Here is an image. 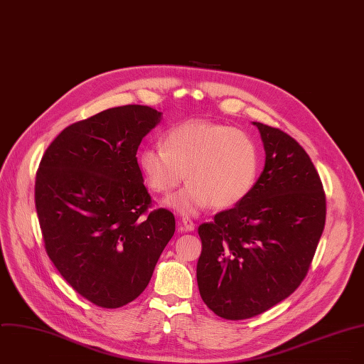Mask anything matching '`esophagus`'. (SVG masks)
Returning <instances> with one entry per match:
<instances>
[{
    "label": "esophagus",
    "instance_id": "obj_1",
    "mask_svg": "<svg viewBox=\"0 0 364 364\" xmlns=\"http://www.w3.org/2000/svg\"><path fill=\"white\" fill-rule=\"evenodd\" d=\"M180 224L184 227L186 231H193V230L196 228V224H194L193 220L188 218V217H183V218L180 220Z\"/></svg>",
    "mask_w": 364,
    "mask_h": 364
}]
</instances>
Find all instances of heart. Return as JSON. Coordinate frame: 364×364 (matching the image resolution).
Here are the masks:
<instances>
[{"label":"heart","mask_w":364,"mask_h":364,"mask_svg":"<svg viewBox=\"0 0 364 364\" xmlns=\"http://www.w3.org/2000/svg\"><path fill=\"white\" fill-rule=\"evenodd\" d=\"M259 151L253 140L231 126L187 121L164 134V146L144 147L139 166L159 194H170L184 180L191 181L168 198L184 214L207 207L231 208L253 190L259 173Z\"/></svg>","instance_id":"b5f03b06"}]
</instances>
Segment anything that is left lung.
<instances>
[{"instance_id": "obj_1", "label": "left lung", "mask_w": 364, "mask_h": 364, "mask_svg": "<svg viewBox=\"0 0 364 364\" xmlns=\"http://www.w3.org/2000/svg\"><path fill=\"white\" fill-rule=\"evenodd\" d=\"M266 166L252 193L198 225L197 283L217 316L245 320L289 297L304 280L326 223V194L304 149L287 133L253 123Z\"/></svg>"}]
</instances>
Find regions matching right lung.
I'll list each match as a JSON object with an SVG mask.
<instances>
[{"instance_id":"obj_1","label":"right lung","mask_w":364,"mask_h":364,"mask_svg":"<svg viewBox=\"0 0 364 364\" xmlns=\"http://www.w3.org/2000/svg\"><path fill=\"white\" fill-rule=\"evenodd\" d=\"M161 112L147 105L101 111L64 129L36 176L44 247L84 299L118 309L147 287L176 231L174 214L156 208L137 150Z\"/></svg>"}]
</instances>
